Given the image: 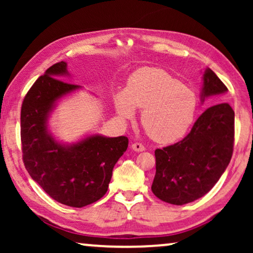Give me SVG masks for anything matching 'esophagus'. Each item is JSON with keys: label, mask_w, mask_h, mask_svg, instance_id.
I'll list each match as a JSON object with an SVG mask.
<instances>
[{"label": "esophagus", "mask_w": 253, "mask_h": 253, "mask_svg": "<svg viewBox=\"0 0 253 253\" xmlns=\"http://www.w3.org/2000/svg\"><path fill=\"white\" fill-rule=\"evenodd\" d=\"M131 148H132V150L136 151V152H143V151H145L144 145H141L139 143H133L132 145H131Z\"/></svg>", "instance_id": "obj_1"}]
</instances>
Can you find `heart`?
Instances as JSON below:
<instances>
[{"mask_svg": "<svg viewBox=\"0 0 253 253\" xmlns=\"http://www.w3.org/2000/svg\"><path fill=\"white\" fill-rule=\"evenodd\" d=\"M117 115L130 121L134 109L141 110V126L152 139L174 143L186 133L195 120V93L167 71L143 68L131 76L124 92L114 99Z\"/></svg>", "mask_w": 253, "mask_h": 253, "instance_id": "b5f03b06", "label": "heart"}]
</instances>
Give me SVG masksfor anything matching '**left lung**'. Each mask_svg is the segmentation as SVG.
<instances>
[{
	"instance_id": "obj_1",
	"label": "left lung",
	"mask_w": 253,
	"mask_h": 253,
	"mask_svg": "<svg viewBox=\"0 0 253 253\" xmlns=\"http://www.w3.org/2000/svg\"><path fill=\"white\" fill-rule=\"evenodd\" d=\"M220 78L206 68L200 101L226 94ZM235 113L229 103L209 107L181 141L155 150L157 171L152 191L172 205L202 198L216 184L229 165L234 146Z\"/></svg>"
}]
</instances>
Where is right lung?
Wrapping results in <instances>:
<instances>
[{
    "label": "right lung",
    "mask_w": 253,
    "mask_h": 253,
    "mask_svg": "<svg viewBox=\"0 0 253 253\" xmlns=\"http://www.w3.org/2000/svg\"><path fill=\"white\" fill-rule=\"evenodd\" d=\"M71 77L67 62L47 69L23 101L20 137L26 170L47 195L71 207H84L102 198L113 169L126 151V137L88 133L75 143L58 140L49 119L58 103L83 86L62 82Z\"/></svg>",
    "instance_id": "add662e5"
}]
</instances>
